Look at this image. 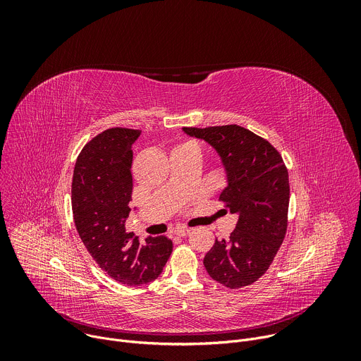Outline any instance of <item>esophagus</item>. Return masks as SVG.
<instances>
[{"mask_svg": "<svg viewBox=\"0 0 361 361\" xmlns=\"http://www.w3.org/2000/svg\"><path fill=\"white\" fill-rule=\"evenodd\" d=\"M190 231H191V228H187V227H177V228L174 230V234L178 235V237H184V235H187Z\"/></svg>", "mask_w": 361, "mask_h": 361, "instance_id": "34e87169", "label": "esophagus"}]
</instances>
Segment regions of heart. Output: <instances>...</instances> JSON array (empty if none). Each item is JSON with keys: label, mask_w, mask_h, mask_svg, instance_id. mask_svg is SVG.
Returning a JSON list of instances; mask_svg holds the SVG:
<instances>
[{"label": "heart", "mask_w": 361, "mask_h": 361, "mask_svg": "<svg viewBox=\"0 0 361 361\" xmlns=\"http://www.w3.org/2000/svg\"><path fill=\"white\" fill-rule=\"evenodd\" d=\"M188 147H198L194 141H184V142H181L180 145H177L176 147V149H180V148H188Z\"/></svg>", "instance_id": "1"}]
</instances>
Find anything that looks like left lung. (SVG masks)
Segmentation results:
<instances>
[{
  "label": "left lung",
  "instance_id": "1",
  "mask_svg": "<svg viewBox=\"0 0 361 361\" xmlns=\"http://www.w3.org/2000/svg\"><path fill=\"white\" fill-rule=\"evenodd\" d=\"M184 133L216 148L227 171L228 185L220 201L238 214L228 240H216L204 257L209 276L228 288L259 280L271 266L288 223V171L280 152L263 137L237 124Z\"/></svg>",
  "mask_w": 361,
  "mask_h": 361
}]
</instances>
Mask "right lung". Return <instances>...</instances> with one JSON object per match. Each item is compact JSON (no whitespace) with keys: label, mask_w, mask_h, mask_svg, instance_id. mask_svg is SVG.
Returning a JSON list of instances; mask_svg holds the SVG:
<instances>
[{"label":"right lung","mask_w":361,"mask_h":361,"mask_svg":"<svg viewBox=\"0 0 361 361\" xmlns=\"http://www.w3.org/2000/svg\"><path fill=\"white\" fill-rule=\"evenodd\" d=\"M140 130L114 127L90 140L77 159L71 205L75 228L99 269L126 286L156 280L170 259L164 235L145 243L126 230L133 194V144Z\"/></svg>","instance_id":"right-lung-1"}]
</instances>
